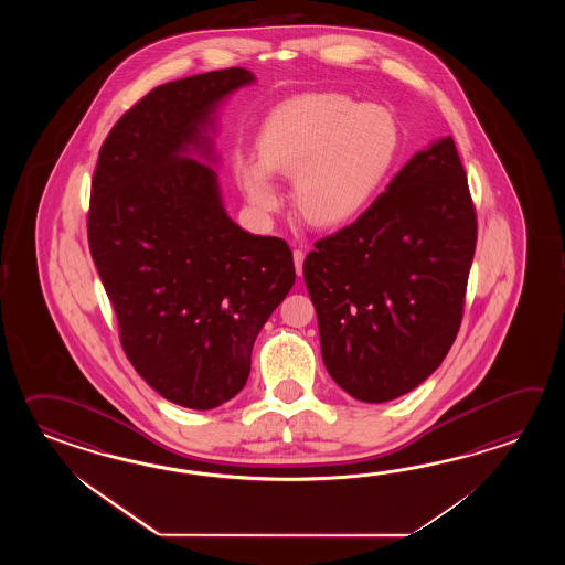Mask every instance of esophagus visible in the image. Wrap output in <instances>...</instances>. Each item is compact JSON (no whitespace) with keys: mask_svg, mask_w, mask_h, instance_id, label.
<instances>
[{"mask_svg":"<svg viewBox=\"0 0 565 565\" xmlns=\"http://www.w3.org/2000/svg\"><path fill=\"white\" fill-rule=\"evenodd\" d=\"M292 260H295V270L297 275H302V260H305V253L302 250H292Z\"/></svg>","mask_w":565,"mask_h":565,"instance_id":"obj_1","label":"esophagus"}]
</instances>
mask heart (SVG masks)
Here are the masks:
<instances>
[{
	"instance_id": "b5f03b06",
	"label": "heart",
	"mask_w": 565,
	"mask_h": 565,
	"mask_svg": "<svg viewBox=\"0 0 565 565\" xmlns=\"http://www.w3.org/2000/svg\"><path fill=\"white\" fill-rule=\"evenodd\" d=\"M399 125L380 105L335 93L288 98L256 135L258 163L242 168V188L263 214L282 195L273 175L292 178V202L317 228L348 226L384 190L399 153Z\"/></svg>"
}]
</instances>
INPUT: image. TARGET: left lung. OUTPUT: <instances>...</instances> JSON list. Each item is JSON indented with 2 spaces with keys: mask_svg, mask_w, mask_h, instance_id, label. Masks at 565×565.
<instances>
[{
  "mask_svg": "<svg viewBox=\"0 0 565 565\" xmlns=\"http://www.w3.org/2000/svg\"><path fill=\"white\" fill-rule=\"evenodd\" d=\"M477 216L452 137L412 156L351 226L302 265L324 367L349 396L384 404L430 377L452 348Z\"/></svg>",
  "mask_w": 565,
  "mask_h": 565,
  "instance_id": "obj_1",
  "label": "left lung"
}]
</instances>
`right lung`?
<instances>
[{"label":"right lung","instance_id":"right-lung-1","mask_svg":"<svg viewBox=\"0 0 565 565\" xmlns=\"http://www.w3.org/2000/svg\"><path fill=\"white\" fill-rule=\"evenodd\" d=\"M246 68L157 86L98 153L88 244L132 367L159 396L222 406L250 375L256 335L295 285L287 242L228 216L214 153L217 110Z\"/></svg>","mask_w":565,"mask_h":565}]
</instances>
